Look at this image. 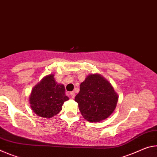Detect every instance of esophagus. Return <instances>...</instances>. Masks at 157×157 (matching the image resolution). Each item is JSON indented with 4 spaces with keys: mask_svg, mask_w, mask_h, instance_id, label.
<instances>
[{
    "mask_svg": "<svg viewBox=\"0 0 157 157\" xmlns=\"http://www.w3.org/2000/svg\"><path fill=\"white\" fill-rule=\"evenodd\" d=\"M70 95L71 97V98H74V97H75V93H74V92L72 91V92H70Z\"/></svg>",
    "mask_w": 157,
    "mask_h": 157,
    "instance_id": "obj_1",
    "label": "esophagus"
}]
</instances>
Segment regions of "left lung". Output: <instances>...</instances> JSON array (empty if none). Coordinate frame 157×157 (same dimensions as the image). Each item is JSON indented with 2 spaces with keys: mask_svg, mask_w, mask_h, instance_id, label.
<instances>
[{
  "mask_svg": "<svg viewBox=\"0 0 157 157\" xmlns=\"http://www.w3.org/2000/svg\"><path fill=\"white\" fill-rule=\"evenodd\" d=\"M117 94L111 85L99 74H90L82 82L75 97L86 120L97 122L109 117L116 107Z\"/></svg>",
  "mask_w": 157,
  "mask_h": 157,
  "instance_id": "1",
  "label": "left lung"
}]
</instances>
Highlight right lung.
Listing matches in <instances>:
<instances>
[{
	"label": "right lung",
	"instance_id": "add662e5",
	"mask_svg": "<svg viewBox=\"0 0 157 157\" xmlns=\"http://www.w3.org/2000/svg\"><path fill=\"white\" fill-rule=\"evenodd\" d=\"M68 99L63 85L58 84L53 74H50L33 89L30 104L35 113L40 117L50 118L60 111L64 102Z\"/></svg>",
	"mask_w": 157,
	"mask_h": 157
}]
</instances>
